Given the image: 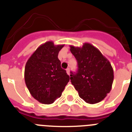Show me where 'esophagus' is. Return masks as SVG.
Masks as SVG:
<instances>
[{
  "mask_svg": "<svg viewBox=\"0 0 132 132\" xmlns=\"http://www.w3.org/2000/svg\"><path fill=\"white\" fill-rule=\"evenodd\" d=\"M66 72H67V74H68L69 75H70V69L69 68H67V69H66Z\"/></svg>",
  "mask_w": 132,
  "mask_h": 132,
  "instance_id": "34e87169",
  "label": "esophagus"
}]
</instances>
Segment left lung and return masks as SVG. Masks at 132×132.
<instances>
[{
	"label": "left lung",
	"mask_w": 132,
	"mask_h": 132,
	"mask_svg": "<svg viewBox=\"0 0 132 132\" xmlns=\"http://www.w3.org/2000/svg\"><path fill=\"white\" fill-rule=\"evenodd\" d=\"M70 51L78 63L77 72L71 73L70 79L79 96L91 104L102 101L111 90L114 80L110 61L89 43L81 47L70 45Z\"/></svg>",
	"instance_id": "1"
}]
</instances>
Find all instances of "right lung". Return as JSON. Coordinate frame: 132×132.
Wrapping results in <instances>:
<instances>
[{
	"label": "right lung",
	"mask_w": 132,
	"mask_h": 132,
	"mask_svg": "<svg viewBox=\"0 0 132 132\" xmlns=\"http://www.w3.org/2000/svg\"><path fill=\"white\" fill-rule=\"evenodd\" d=\"M64 45L52 41L42 44L27 61L24 79L31 95L38 102L50 104L61 96L69 76L61 67L58 53Z\"/></svg>",
	"instance_id": "add662e5"
}]
</instances>
